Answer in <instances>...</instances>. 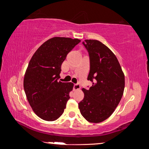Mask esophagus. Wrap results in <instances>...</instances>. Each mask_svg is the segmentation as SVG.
<instances>
[{
	"label": "esophagus",
	"instance_id": "1",
	"mask_svg": "<svg viewBox=\"0 0 149 149\" xmlns=\"http://www.w3.org/2000/svg\"><path fill=\"white\" fill-rule=\"evenodd\" d=\"M81 86L79 84H74V90H79L80 89Z\"/></svg>",
	"mask_w": 149,
	"mask_h": 149
}]
</instances>
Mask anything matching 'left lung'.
<instances>
[{
	"instance_id": "obj_1",
	"label": "left lung",
	"mask_w": 149,
	"mask_h": 149,
	"mask_svg": "<svg viewBox=\"0 0 149 149\" xmlns=\"http://www.w3.org/2000/svg\"><path fill=\"white\" fill-rule=\"evenodd\" d=\"M89 55L90 71L87 79L93 83L79 104L80 112L87 121L99 123L109 118L122 99L125 77L115 54L97 40L83 42Z\"/></svg>"
}]
</instances>
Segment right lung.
I'll return each mask as SVG.
<instances>
[{"label": "right lung", "mask_w": 149, "mask_h": 149, "mask_svg": "<svg viewBox=\"0 0 149 149\" xmlns=\"http://www.w3.org/2000/svg\"><path fill=\"white\" fill-rule=\"evenodd\" d=\"M80 41L78 39L53 37L39 47L30 60L24 88L33 110L42 120L54 121L64 112L74 84L58 79L62 62Z\"/></svg>", "instance_id": "obj_1"}]
</instances>
